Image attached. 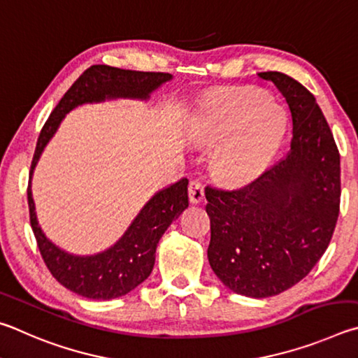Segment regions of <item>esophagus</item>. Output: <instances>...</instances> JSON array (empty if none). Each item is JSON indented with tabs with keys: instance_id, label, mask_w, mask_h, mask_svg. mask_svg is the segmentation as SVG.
Listing matches in <instances>:
<instances>
[{
	"instance_id": "obj_1",
	"label": "esophagus",
	"mask_w": 358,
	"mask_h": 358,
	"mask_svg": "<svg viewBox=\"0 0 358 358\" xmlns=\"http://www.w3.org/2000/svg\"><path fill=\"white\" fill-rule=\"evenodd\" d=\"M203 198H204L203 184L199 182L198 179L190 180V184H189V199H190V203L198 204V203L203 201Z\"/></svg>"
}]
</instances>
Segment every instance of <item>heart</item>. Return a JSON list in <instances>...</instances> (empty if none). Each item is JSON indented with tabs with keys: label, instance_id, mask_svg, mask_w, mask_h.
Masks as SVG:
<instances>
[{
	"label": "heart",
	"instance_id": "obj_1",
	"mask_svg": "<svg viewBox=\"0 0 358 358\" xmlns=\"http://www.w3.org/2000/svg\"><path fill=\"white\" fill-rule=\"evenodd\" d=\"M203 130L209 143H222L214 154L217 174L229 184H245L267 168L283 138L285 122L264 96L236 92L210 102Z\"/></svg>",
	"mask_w": 358,
	"mask_h": 358
}]
</instances>
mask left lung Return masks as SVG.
<instances>
[{
  "label": "left lung",
  "instance_id": "left-lung-1",
  "mask_svg": "<svg viewBox=\"0 0 358 358\" xmlns=\"http://www.w3.org/2000/svg\"><path fill=\"white\" fill-rule=\"evenodd\" d=\"M292 116L291 150L239 189L206 187L212 271L236 294L264 299L303 280L327 250L340 214V152L316 99L287 75L261 72Z\"/></svg>",
  "mask_w": 358,
  "mask_h": 358
}]
</instances>
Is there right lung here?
I'll use <instances>...</instances> for the list:
<instances>
[{"instance_id":"right-lung-1","label":"right lung","mask_w":358,"mask_h":358,"mask_svg":"<svg viewBox=\"0 0 358 358\" xmlns=\"http://www.w3.org/2000/svg\"><path fill=\"white\" fill-rule=\"evenodd\" d=\"M173 78L171 73L125 71L105 64L91 66L69 87L59 103L55 106L37 138L31 162L28 206L29 222L37 247L50 273L59 283L87 299L110 300L122 297L146 280L154 268L155 250L160 237L182 212L189 208V193L185 178L166 187L144 204L124 236L115 245L91 256L71 255L50 242L37 223L34 212L31 178L47 143L69 111L83 103L103 102L106 99L148 100L150 92Z\"/></svg>"}]
</instances>
